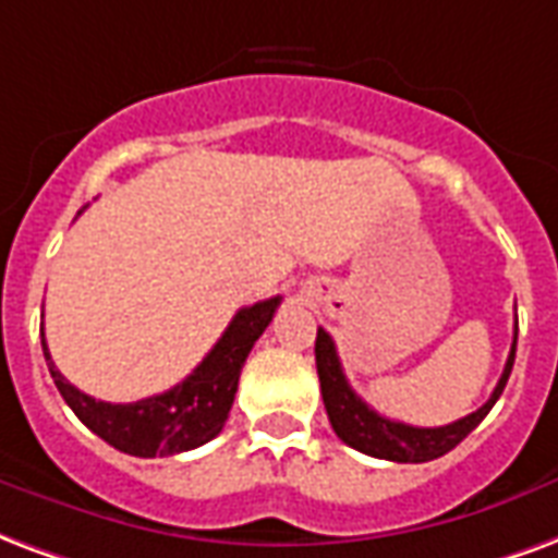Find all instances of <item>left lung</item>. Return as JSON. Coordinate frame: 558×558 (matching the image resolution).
I'll return each instance as SVG.
<instances>
[{"label":"left lung","instance_id":"obj_1","mask_svg":"<svg viewBox=\"0 0 558 558\" xmlns=\"http://www.w3.org/2000/svg\"><path fill=\"white\" fill-rule=\"evenodd\" d=\"M514 349H518V325H514V342H511L506 369L499 375L497 387H494V393H490L485 405L473 411V414L461 416L456 423H449V426L420 428L387 420V416H381L378 411L366 405L361 396L349 387V381H345V373H342V363L337 357V345H333L331 333L319 328V333H316V373H319L322 384V402H325V411H328V420H331L337 437H340L342 444H349L352 449L363 452V456L399 461V464L432 461V458L447 456L449 449H456L488 416V411L494 408L499 393H502V387L509 381L511 366H514Z\"/></svg>","mask_w":558,"mask_h":558}]
</instances>
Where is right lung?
Segmentation results:
<instances>
[{"mask_svg": "<svg viewBox=\"0 0 558 558\" xmlns=\"http://www.w3.org/2000/svg\"><path fill=\"white\" fill-rule=\"evenodd\" d=\"M278 304L280 295L242 307L227 325L221 340L213 345V352L197 363L195 373L185 381L159 396L130 402V405L100 402L94 396L82 393L80 387H73L49 357L44 328H40V345H44L49 375L59 387V393L94 435L126 456H177V452L204 447L206 440H213L225 428L247 352L254 349L259 333L268 328Z\"/></svg>", "mask_w": 558, "mask_h": 558, "instance_id": "add662e5", "label": "right lung"}]
</instances>
